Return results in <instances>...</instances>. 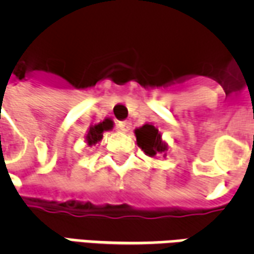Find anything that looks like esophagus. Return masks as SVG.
<instances>
[{
  "label": "esophagus",
  "mask_w": 254,
  "mask_h": 254,
  "mask_svg": "<svg viewBox=\"0 0 254 254\" xmlns=\"http://www.w3.org/2000/svg\"><path fill=\"white\" fill-rule=\"evenodd\" d=\"M117 130H120V132H129L130 130V127H132V124L129 121H121L117 124Z\"/></svg>",
  "instance_id": "34e87169"
}]
</instances>
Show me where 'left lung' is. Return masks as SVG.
Segmentation results:
<instances>
[{
  "instance_id": "left-lung-1",
  "label": "left lung",
  "mask_w": 254,
  "mask_h": 254,
  "mask_svg": "<svg viewBox=\"0 0 254 254\" xmlns=\"http://www.w3.org/2000/svg\"><path fill=\"white\" fill-rule=\"evenodd\" d=\"M134 134L138 147L151 158L158 154H165L167 151V144L162 140V134L154 125L145 124L141 127H137ZM163 156H166V154Z\"/></svg>"
}]
</instances>
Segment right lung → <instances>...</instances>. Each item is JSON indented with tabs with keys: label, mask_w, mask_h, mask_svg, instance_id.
<instances>
[{
	"label": "right lung",
	"mask_w": 254,
	"mask_h": 254,
	"mask_svg": "<svg viewBox=\"0 0 254 254\" xmlns=\"http://www.w3.org/2000/svg\"><path fill=\"white\" fill-rule=\"evenodd\" d=\"M113 127H114V122L111 121L110 118H106L96 125H91L87 130V134H85V143L88 144L89 147L100 143V140L103 137V133L111 130Z\"/></svg>",
	"instance_id": "right-lung-1"
}]
</instances>
